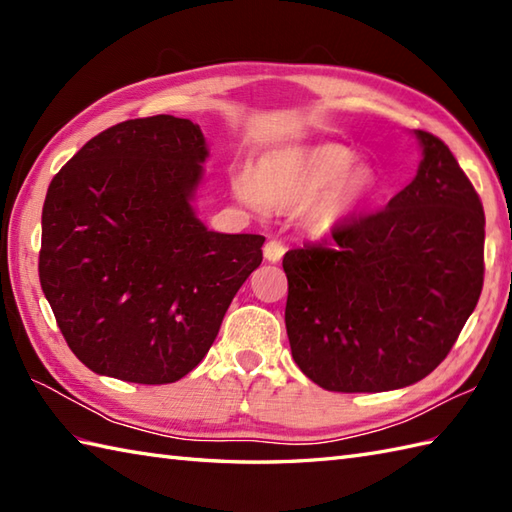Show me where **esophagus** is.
<instances>
[{"label":"esophagus","instance_id":"esophagus-1","mask_svg":"<svg viewBox=\"0 0 512 512\" xmlns=\"http://www.w3.org/2000/svg\"><path fill=\"white\" fill-rule=\"evenodd\" d=\"M286 253V244L281 242V239H268L266 246H264V257L268 259V262H279L281 257H284Z\"/></svg>","mask_w":512,"mask_h":512}]
</instances>
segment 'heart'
I'll return each mask as SVG.
<instances>
[{
	"label": "heart",
	"mask_w": 512,
	"mask_h": 512,
	"mask_svg": "<svg viewBox=\"0 0 512 512\" xmlns=\"http://www.w3.org/2000/svg\"><path fill=\"white\" fill-rule=\"evenodd\" d=\"M356 151L325 143L284 149L257 160L250 176L233 180V191L250 206L292 209L306 204L303 224L314 235H330L376 198L378 173L356 165Z\"/></svg>",
	"instance_id": "1"
}]
</instances>
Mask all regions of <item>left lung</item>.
Returning <instances> with one entry per match:
<instances>
[{"label": "left lung", "mask_w": 512, "mask_h": 512, "mask_svg": "<svg viewBox=\"0 0 512 512\" xmlns=\"http://www.w3.org/2000/svg\"><path fill=\"white\" fill-rule=\"evenodd\" d=\"M422 162L385 209L288 250L292 358L328 391H389L429 376L480 299L484 206L451 149L416 129Z\"/></svg>", "instance_id": "obj_1"}]
</instances>
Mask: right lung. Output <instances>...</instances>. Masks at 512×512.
I'll return each mask as SVG.
<instances>
[{"label":"right lung","mask_w":512,"mask_h":512,"mask_svg":"<svg viewBox=\"0 0 512 512\" xmlns=\"http://www.w3.org/2000/svg\"><path fill=\"white\" fill-rule=\"evenodd\" d=\"M200 125L158 114L88 140L52 178L39 281L65 343L101 376L176 383L213 345L262 235L209 231L191 206Z\"/></svg>","instance_id":"add662e5"}]
</instances>
